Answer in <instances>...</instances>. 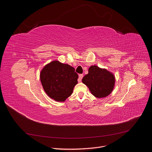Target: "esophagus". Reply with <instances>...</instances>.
<instances>
[{
  "instance_id": "obj_1",
  "label": "esophagus",
  "mask_w": 152,
  "mask_h": 152,
  "mask_svg": "<svg viewBox=\"0 0 152 152\" xmlns=\"http://www.w3.org/2000/svg\"><path fill=\"white\" fill-rule=\"evenodd\" d=\"M83 75H82V74H80V75H79V79H78V82H81L82 79L83 78Z\"/></svg>"
}]
</instances>
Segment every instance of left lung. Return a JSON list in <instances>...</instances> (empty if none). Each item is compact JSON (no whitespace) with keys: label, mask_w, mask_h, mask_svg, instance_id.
I'll return each instance as SVG.
<instances>
[{"label":"left lung","mask_w":152,"mask_h":152,"mask_svg":"<svg viewBox=\"0 0 152 152\" xmlns=\"http://www.w3.org/2000/svg\"><path fill=\"white\" fill-rule=\"evenodd\" d=\"M88 86L91 94L97 98L105 97L113 91L115 85V76L110 71L92 66L88 69V73L82 80Z\"/></svg>","instance_id":"left-lung-1"}]
</instances>
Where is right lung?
I'll use <instances>...</instances> for the list:
<instances>
[{
    "instance_id": "obj_1",
    "label": "right lung",
    "mask_w": 152,
    "mask_h": 152,
    "mask_svg": "<svg viewBox=\"0 0 152 152\" xmlns=\"http://www.w3.org/2000/svg\"><path fill=\"white\" fill-rule=\"evenodd\" d=\"M75 69L57 60L46 64L40 72V80L46 93L57 102H64L72 95L77 83Z\"/></svg>"
}]
</instances>
